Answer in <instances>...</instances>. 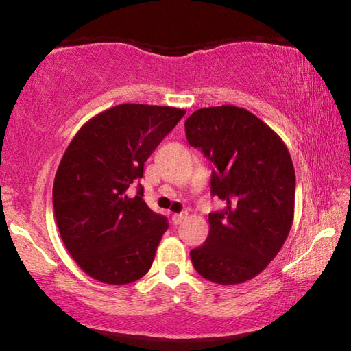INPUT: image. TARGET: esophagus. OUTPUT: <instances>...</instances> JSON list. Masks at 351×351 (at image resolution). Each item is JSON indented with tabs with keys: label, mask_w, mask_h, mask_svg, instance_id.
<instances>
[{
	"label": "esophagus",
	"mask_w": 351,
	"mask_h": 351,
	"mask_svg": "<svg viewBox=\"0 0 351 351\" xmlns=\"http://www.w3.org/2000/svg\"><path fill=\"white\" fill-rule=\"evenodd\" d=\"M186 217H187V213H175V215L171 217V223H173V224H181Z\"/></svg>",
	"instance_id": "obj_1"
}]
</instances>
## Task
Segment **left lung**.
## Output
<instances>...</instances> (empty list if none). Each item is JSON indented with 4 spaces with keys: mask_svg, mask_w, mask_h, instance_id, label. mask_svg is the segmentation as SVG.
<instances>
[{
    "mask_svg": "<svg viewBox=\"0 0 351 351\" xmlns=\"http://www.w3.org/2000/svg\"><path fill=\"white\" fill-rule=\"evenodd\" d=\"M189 144L213 164L210 192L226 207L209 213V235L190 251L207 280H251L280 251L293 226L295 173L274 130L234 105L201 108L187 117Z\"/></svg>",
    "mask_w": 351,
    "mask_h": 351,
    "instance_id": "obj_1",
    "label": "left lung"
}]
</instances>
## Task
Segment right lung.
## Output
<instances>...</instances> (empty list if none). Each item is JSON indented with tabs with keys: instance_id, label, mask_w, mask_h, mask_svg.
Instances as JSON below:
<instances>
[{
	"instance_id": "add662e5",
	"label": "right lung",
	"mask_w": 351,
	"mask_h": 351,
	"mask_svg": "<svg viewBox=\"0 0 351 351\" xmlns=\"http://www.w3.org/2000/svg\"><path fill=\"white\" fill-rule=\"evenodd\" d=\"M186 111L122 104L99 112L71 141L58 165L52 203L60 237L75 263L96 280L127 285L152 268L167 218L130 197L154 148Z\"/></svg>"
}]
</instances>
